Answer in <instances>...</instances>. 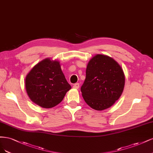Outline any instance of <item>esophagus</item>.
Here are the masks:
<instances>
[{
    "label": "esophagus",
    "mask_w": 153,
    "mask_h": 153,
    "mask_svg": "<svg viewBox=\"0 0 153 153\" xmlns=\"http://www.w3.org/2000/svg\"><path fill=\"white\" fill-rule=\"evenodd\" d=\"M73 88H74V89H79V83H76L74 85Z\"/></svg>",
    "instance_id": "1"
}]
</instances>
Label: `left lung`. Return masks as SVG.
<instances>
[{"mask_svg": "<svg viewBox=\"0 0 153 153\" xmlns=\"http://www.w3.org/2000/svg\"><path fill=\"white\" fill-rule=\"evenodd\" d=\"M125 83V74L120 64L109 56L97 54L88 63L81 91L88 105L103 111L119 99Z\"/></svg>", "mask_w": 153, "mask_h": 153, "instance_id": "1", "label": "left lung"}]
</instances>
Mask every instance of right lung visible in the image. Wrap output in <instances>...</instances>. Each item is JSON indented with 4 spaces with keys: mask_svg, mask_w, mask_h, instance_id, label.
Masks as SVG:
<instances>
[{
    "mask_svg": "<svg viewBox=\"0 0 153 153\" xmlns=\"http://www.w3.org/2000/svg\"><path fill=\"white\" fill-rule=\"evenodd\" d=\"M25 83L30 100L46 109L57 105L71 89L60 62L50 58L39 62L32 68L25 77Z\"/></svg>",
    "mask_w": 153,
    "mask_h": 153,
    "instance_id": "add662e5",
    "label": "right lung"
}]
</instances>
